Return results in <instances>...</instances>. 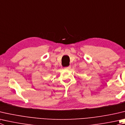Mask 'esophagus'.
<instances>
[{
	"instance_id": "esophagus-1",
	"label": "esophagus",
	"mask_w": 125,
	"mask_h": 125,
	"mask_svg": "<svg viewBox=\"0 0 125 125\" xmlns=\"http://www.w3.org/2000/svg\"><path fill=\"white\" fill-rule=\"evenodd\" d=\"M64 69H67V70L70 69V66H68V67H65V68H64Z\"/></svg>"
}]
</instances>
